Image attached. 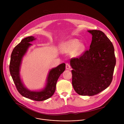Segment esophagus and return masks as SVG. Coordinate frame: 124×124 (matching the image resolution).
I'll use <instances>...</instances> for the list:
<instances>
[{"label":"esophagus","instance_id":"1","mask_svg":"<svg viewBox=\"0 0 124 124\" xmlns=\"http://www.w3.org/2000/svg\"><path fill=\"white\" fill-rule=\"evenodd\" d=\"M66 68L67 70L70 69V64L69 63H66Z\"/></svg>","mask_w":124,"mask_h":124}]
</instances>
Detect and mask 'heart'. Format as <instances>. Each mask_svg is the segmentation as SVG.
I'll list each match as a JSON object with an SVG mask.
<instances>
[{
    "label": "heart",
    "mask_w": 124,
    "mask_h": 124,
    "mask_svg": "<svg viewBox=\"0 0 124 124\" xmlns=\"http://www.w3.org/2000/svg\"><path fill=\"white\" fill-rule=\"evenodd\" d=\"M85 46L83 44L80 43L77 39H72L65 42L61 45V50L64 53L69 52L75 49L77 55H80L83 52Z\"/></svg>",
    "instance_id": "heart-1"
}]
</instances>
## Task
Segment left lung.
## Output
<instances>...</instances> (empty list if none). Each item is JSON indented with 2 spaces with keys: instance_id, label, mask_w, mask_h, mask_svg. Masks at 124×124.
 I'll return each instance as SVG.
<instances>
[{
  "instance_id": "1",
  "label": "left lung",
  "mask_w": 124,
  "mask_h": 124,
  "mask_svg": "<svg viewBox=\"0 0 124 124\" xmlns=\"http://www.w3.org/2000/svg\"><path fill=\"white\" fill-rule=\"evenodd\" d=\"M92 36L89 50L79 58L71 59L72 85L81 96H94L110 85L116 58L113 45L100 30H87Z\"/></svg>"
}]
</instances>
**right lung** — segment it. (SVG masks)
<instances>
[{
	"instance_id": "obj_1",
	"label": "right lung",
	"mask_w": 124,
	"mask_h": 124,
	"mask_svg": "<svg viewBox=\"0 0 124 124\" xmlns=\"http://www.w3.org/2000/svg\"><path fill=\"white\" fill-rule=\"evenodd\" d=\"M36 40L33 36L25 38L14 48L11 56L10 72L19 92L24 97L36 101H43L50 98L55 92L58 78L65 70L66 65L62 63L49 70L45 87L39 90H30L26 88L20 74L23 57L29 48L32 46L30 42Z\"/></svg>"
}]
</instances>
